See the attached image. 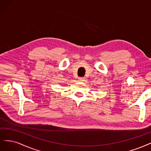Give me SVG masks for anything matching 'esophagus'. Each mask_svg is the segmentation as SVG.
Segmentation results:
<instances>
[{
	"label": "esophagus",
	"mask_w": 151,
	"mask_h": 151,
	"mask_svg": "<svg viewBox=\"0 0 151 151\" xmlns=\"http://www.w3.org/2000/svg\"><path fill=\"white\" fill-rule=\"evenodd\" d=\"M85 80V78H83V77H80V78H78V80L80 81H84Z\"/></svg>",
	"instance_id": "esophagus-1"
}]
</instances>
